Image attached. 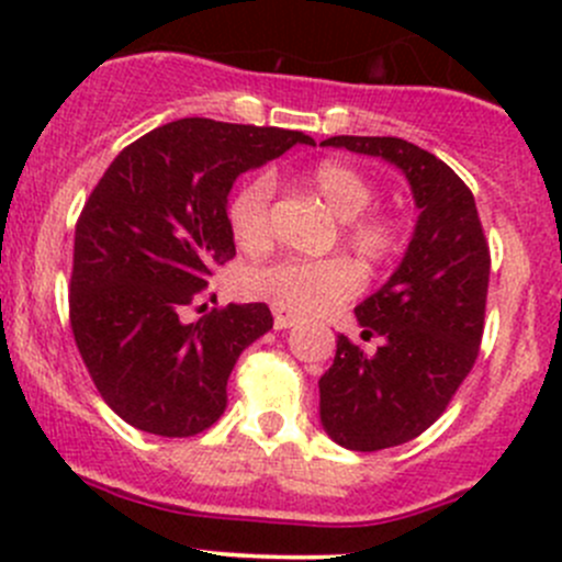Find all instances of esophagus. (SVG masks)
<instances>
[{"label":"esophagus","mask_w":562,"mask_h":562,"mask_svg":"<svg viewBox=\"0 0 562 562\" xmlns=\"http://www.w3.org/2000/svg\"><path fill=\"white\" fill-rule=\"evenodd\" d=\"M299 317L285 313V310H274V328H291Z\"/></svg>","instance_id":"1"}]
</instances>
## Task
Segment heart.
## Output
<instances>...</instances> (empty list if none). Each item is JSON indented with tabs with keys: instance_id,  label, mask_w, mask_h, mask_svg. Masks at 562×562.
<instances>
[{
	"instance_id": "heart-1",
	"label": "heart",
	"mask_w": 562,
	"mask_h": 562,
	"mask_svg": "<svg viewBox=\"0 0 562 562\" xmlns=\"http://www.w3.org/2000/svg\"><path fill=\"white\" fill-rule=\"evenodd\" d=\"M304 184L317 192L334 217L342 220L339 239L361 263L386 266L405 249L407 234L400 220L389 214H367L378 192L359 168L339 160H323L304 173ZM271 192L274 181L269 176H255L231 195L225 217L231 236L241 249L255 252L269 245ZM359 288V269L345 258H282L274 263L252 266L241 274V291L247 296L296 315L328 313L356 296Z\"/></svg>"
}]
</instances>
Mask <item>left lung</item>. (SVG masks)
I'll use <instances>...</instances> for the list:
<instances>
[{"label": "left lung", "instance_id": "left-lung-1", "mask_svg": "<svg viewBox=\"0 0 562 562\" xmlns=\"http://www.w3.org/2000/svg\"><path fill=\"white\" fill-rule=\"evenodd\" d=\"M323 146L381 157L405 173L418 220L386 285L356 307L364 353L345 334L321 389V424L350 451L407 443L432 427L473 370L484 334L490 247L473 192L459 176L402 138L334 135Z\"/></svg>", "mask_w": 562, "mask_h": 562}]
</instances>
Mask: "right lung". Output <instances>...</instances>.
Instances as JSON below:
<instances>
[{"label":"right lung","mask_w":562,"mask_h":562,"mask_svg":"<svg viewBox=\"0 0 562 562\" xmlns=\"http://www.w3.org/2000/svg\"><path fill=\"white\" fill-rule=\"evenodd\" d=\"M315 140L296 130L179 119L119 151L76 225L70 326L100 396L130 427L190 438L228 405V378L271 326L266 304L181 321L236 255L228 192L245 171Z\"/></svg>","instance_id":"1"}]
</instances>
